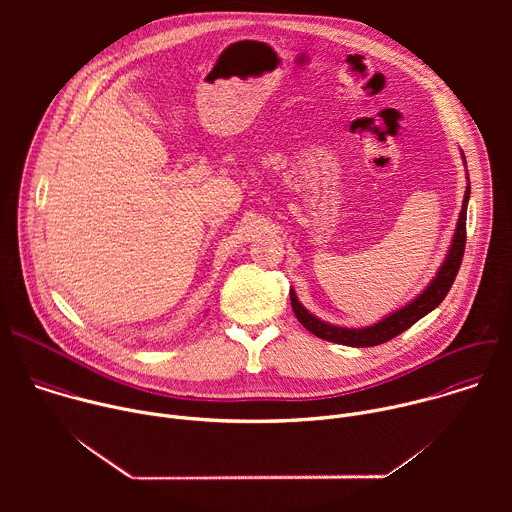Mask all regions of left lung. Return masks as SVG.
Segmentation results:
<instances>
[{
  "label": "left lung",
  "mask_w": 512,
  "mask_h": 512,
  "mask_svg": "<svg viewBox=\"0 0 512 512\" xmlns=\"http://www.w3.org/2000/svg\"><path fill=\"white\" fill-rule=\"evenodd\" d=\"M464 166H466V158L462 154ZM466 192H464V200H462V210L458 216V225L450 243V249L446 253L444 263L440 265V269L435 271V275L431 277V281L427 283V287L417 294L409 304H405L403 308L391 312L389 316L381 318L379 322L364 326V328H344V326H334L330 322L320 320L318 316H314L312 312H308L294 289H289V300H291V308H294L296 318L300 320V324L310 330L314 336L328 340V342H336V344H344V346H354V348H364V346H377L383 344L391 338H395L397 334L405 332L407 328H411L417 320H421L423 316H427L431 310H435L444 302V298L448 296V291L458 275V269L462 265V257H464V247H466V210H468V200H470V178H468V170H466Z\"/></svg>",
  "instance_id": "obj_1"
}]
</instances>
